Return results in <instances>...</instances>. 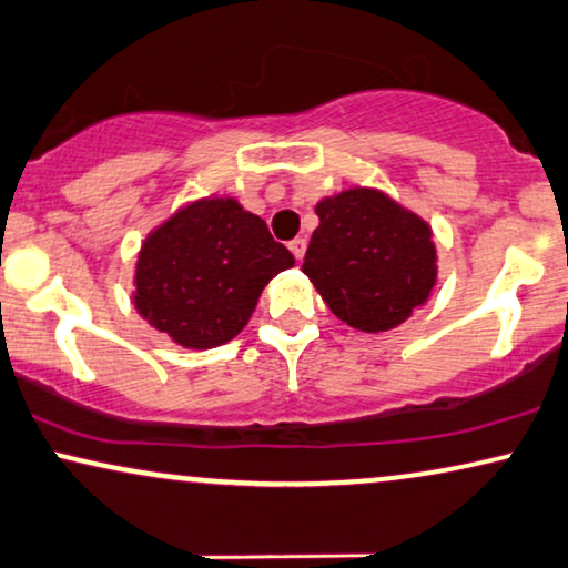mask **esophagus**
<instances>
[{"label": "esophagus", "mask_w": 568, "mask_h": 568, "mask_svg": "<svg viewBox=\"0 0 568 568\" xmlns=\"http://www.w3.org/2000/svg\"><path fill=\"white\" fill-rule=\"evenodd\" d=\"M290 250H292V255L297 257V261H302V257H305V250H307V240L305 237H294L290 242Z\"/></svg>", "instance_id": "1"}]
</instances>
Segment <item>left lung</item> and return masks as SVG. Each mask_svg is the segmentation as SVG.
I'll return each mask as SVG.
<instances>
[{"label":"left lung","mask_w":568,"mask_h":568,"mask_svg":"<svg viewBox=\"0 0 568 568\" xmlns=\"http://www.w3.org/2000/svg\"><path fill=\"white\" fill-rule=\"evenodd\" d=\"M302 274L347 326L381 334L430 297L438 255L428 221L373 187H349L315 205Z\"/></svg>","instance_id":"1"}]
</instances>
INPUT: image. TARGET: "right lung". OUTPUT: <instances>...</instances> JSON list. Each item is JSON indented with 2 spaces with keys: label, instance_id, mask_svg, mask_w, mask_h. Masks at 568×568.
I'll return each mask as SVG.
<instances>
[{
  "label": "right lung",
  "instance_id": "add662e5",
  "mask_svg": "<svg viewBox=\"0 0 568 568\" xmlns=\"http://www.w3.org/2000/svg\"><path fill=\"white\" fill-rule=\"evenodd\" d=\"M294 266L266 221L234 197H203L159 224L138 253L135 311L187 349L232 342L261 292Z\"/></svg>",
  "mask_w": 568,
  "mask_h": 568
}]
</instances>
